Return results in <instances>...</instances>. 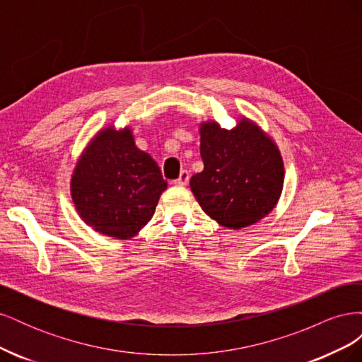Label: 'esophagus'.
Masks as SVG:
<instances>
[{"instance_id":"1","label":"esophagus","mask_w":362,"mask_h":362,"mask_svg":"<svg viewBox=\"0 0 362 362\" xmlns=\"http://www.w3.org/2000/svg\"><path fill=\"white\" fill-rule=\"evenodd\" d=\"M189 180H190V175H189V172H187V170H182V172L180 173V178H178V180H175V181H173V184H175V185H178V187H184V185H187Z\"/></svg>"}]
</instances>
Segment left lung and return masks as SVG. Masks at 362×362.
I'll list each match as a JSON object with an SVG mask.
<instances>
[{
  "label": "left lung",
  "instance_id": "8db88e82",
  "mask_svg": "<svg viewBox=\"0 0 362 362\" xmlns=\"http://www.w3.org/2000/svg\"><path fill=\"white\" fill-rule=\"evenodd\" d=\"M204 170L190 189L206 216L228 229L259 222L276 206L284 187L281 151L255 120L240 116L231 129L199 124Z\"/></svg>",
  "mask_w": 362,
  "mask_h": 362
}]
</instances>
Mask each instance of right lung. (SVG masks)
<instances>
[{"label":"right lung","instance_id":"add662e5","mask_svg":"<svg viewBox=\"0 0 362 362\" xmlns=\"http://www.w3.org/2000/svg\"><path fill=\"white\" fill-rule=\"evenodd\" d=\"M168 189L158 164L136 146L129 125L101 128L71 175V198L81 221L117 240L136 237Z\"/></svg>","mask_w":362,"mask_h":362}]
</instances>
